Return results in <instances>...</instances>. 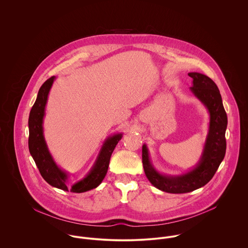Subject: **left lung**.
Returning a JSON list of instances; mask_svg holds the SVG:
<instances>
[{"label": "left lung", "instance_id": "obj_1", "mask_svg": "<svg viewBox=\"0 0 248 248\" xmlns=\"http://www.w3.org/2000/svg\"><path fill=\"white\" fill-rule=\"evenodd\" d=\"M188 75L193 78L191 92L207 108L210 114L209 131L198 165L180 176L161 175L151 163L147 146H142V163L146 177L157 189L172 194L189 193L207 184L223 160L226 151L227 115L217 85L204 74L190 72Z\"/></svg>", "mask_w": 248, "mask_h": 248}]
</instances>
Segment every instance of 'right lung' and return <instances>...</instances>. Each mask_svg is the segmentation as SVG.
<instances>
[{
  "mask_svg": "<svg viewBox=\"0 0 248 248\" xmlns=\"http://www.w3.org/2000/svg\"><path fill=\"white\" fill-rule=\"evenodd\" d=\"M55 80V76L48 78L40 88L35 103L31 108L29 117V149L35 161L36 166L43 178L51 186L72 193H84L96 188L106 176L110 155L118 141L122 139V134H116L108 138L97 159L90 173L69 188L67 185L68 175L62 171L54 162L44 138L43 118L50 88Z\"/></svg>",
  "mask_w": 248,
  "mask_h": 248,
  "instance_id": "1",
  "label": "right lung"
}]
</instances>
